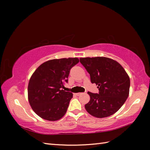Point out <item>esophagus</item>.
<instances>
[{
    "label": "esophagus",
    "instance_id": "esophagus-1",
    "mask_svg": "<svg viewBox=\"0 0 150 150\" xmlns=\"http://www.w3.org/2000/svg\"><path fill=\"white\" fill-rule=\"evenodd\" d=\"M81 94H82V93H76L75 94L76 95V96H79V95H81Z\"/></svg>",
    "mask_w": 150,
    "mask_h": 150
}]
</instances>
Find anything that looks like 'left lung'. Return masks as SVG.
I'll return each mask as SVG.
<instances>
[{
  "mask_svg": "<svg viewBox=\"0 0 150 150\" xmlns=\"http://www.w3.org/2000/svg\"><path fill=\"white\" fill-rule=\"evenodd\" d=\"M80 62L98 86L99 93L88 92L90 96L85 109L98 118L110 116L118 111L129 96L130 79L117 61L105 57L80 58Z\"/></svg>",
  "mask_w": 150,
  "mask_h": 150,
  "instance_id": "8db88e82",
  "label": "left lung"
}]
</instances>
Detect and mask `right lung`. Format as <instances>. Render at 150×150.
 I'll return each mask as SVG.
<instances>
[{
  "instance_id": "obj_1",
  "label": "right lung",
  "mask_w": 150,
  "mask_h": 150,
  "mask_svg": "<svg viewBox=\"0 0 150 150\" xmlns=\"http://www.w3.org/2000/svg\"><path fill=\"white\" fill-rule=\"evenodd\" d=\"M77 57L52 59L40 65L31 76L28 84V99L33 111L42 119L50 121L64 116L72 98L65 91L71 68L78 64Z\"/></svg>"
}]
</instances>
